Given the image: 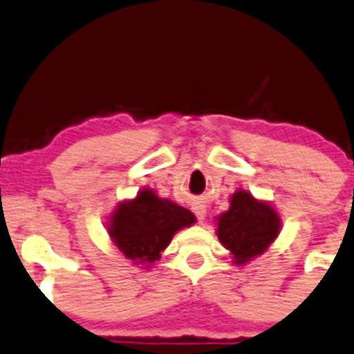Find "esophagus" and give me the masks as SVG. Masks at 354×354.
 I'll list each match as a JSON object with an SVG mask.
<instances>
[{
	"mask_svg": "<svg viewBox=\"0 0 354 354\" xmlns=\"http://www.w3.org/2000/svg\"><path fill=\"white\" fill-rule=\"evenodd\" d=\"M195 214L198 215V218H200V221H203V217H205V208H203L202 205L195 207Z\"/></svg>",
	"mask_w": 354,
	"mask_h": 354,
	"instance_id": "34e87169",
	"label": "esophagus"
}]
</instances>
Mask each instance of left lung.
Instances as JSON below:
<instances>
[{
	"instance_id": "8db88e82",
	"label": "left lung",
	"mask_w": 354,
	"mask_h": 354,
	"mask_svg": "<svg viewBox=\"0 0 354 354\" xmlns=\"http://www.w3.org/2000/svg\"><path fill=\"white\" fill-rule=\"evenodd\" d=\"M280 230L278 214L268 203L252 198L251 193L236 192L230 208L218 217L217 236L234 256L236 265H244L263 254Z\"/></svg>"
}]
</instances>
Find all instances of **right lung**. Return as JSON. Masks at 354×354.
Masks as SVG:
<instances>
[{
	"label": "right lung",
	"instance_id": "obj_1",
	"mask_svg": "<svg viewBox=\"0 0 354 354\" xmlns=\"http://www.w3.org/2000/svg\"><path fill=\"white\" fill-rule=\"evenodd\" d=\"M195 221L187 208L161 200L152 189H142L111 214L109 234L129 259L149 265L161 258L178 230Z\"/></svg>",
	"mask_w": 354,
	"mask_h": 354
}]
</instances>
